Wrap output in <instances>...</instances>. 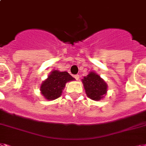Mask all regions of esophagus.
<instances>
[{
	"label": "esophagus",
	"instance_id": "obj_1",
	"mask_svg": "<svg viewBox=\"0 0 146 146\" xmlns=\"http://www.w3.org/2000/svg\"><path fill=\"white\" fill-rule=\"evenodd\" d=\"M74 78H75L76 80H79V75H78V74H76V75L74 76Z\"/></svg>",
	"mask_w": 146,
	"mask_h": 146
}]
</instances>
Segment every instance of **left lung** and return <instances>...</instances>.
<instances>
[{
  "label": "left lung",
  "mask_w": 146,
  "mask_h": 146,
  "mask_svg": "<svg viewBox=\"0 0 146 146\" xmlns=\"http://www.w3.org/2000/svg\"><path fill=\"white\" fill-rule=\"evenodd\" d=\"M85 92L88 97L94 100H99L106 94L107 85L100 76L95 73H90L82 79Z\"/></svg>",
  "instance_id": "1"
}]
</instances>
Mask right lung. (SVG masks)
Listing matches in <instances>:
<instances>
[{"mask_svg": "<svg viewBox=\"0 0 146 146\" xmlns=\"http://www.w3.org/2000/svg\"><path fill=\"white\" fill-rule=\"evenodd\" d=\"M71 80H74V78L67 72L52 71L41 85V93L47 100L57 99L61 96L66 82Z\"/></svg>", "mask_w": 146, "mask_h": 146, "instance_id": "obj_1", "label": "right lung"}]
</instances>
